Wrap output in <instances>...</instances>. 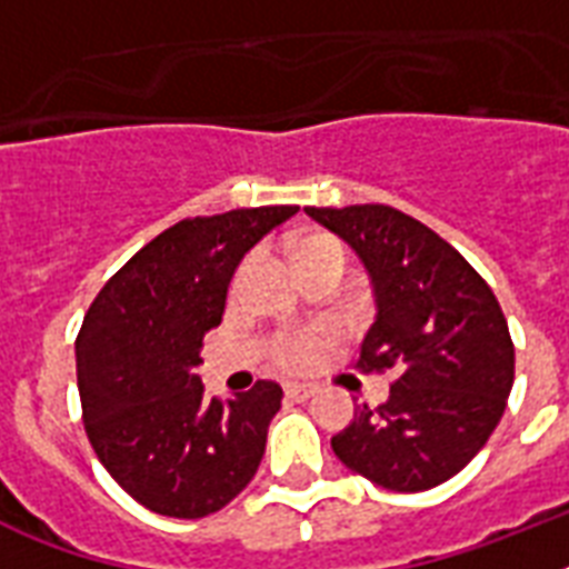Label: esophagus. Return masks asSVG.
<instances>
[{"mask_svg": "<svg viewBox=\"0 0 569 569\" xmlns=\"http://www.w3.org/2000/svg\"><path fill=\"white\" fill-rule=\"evenodd\" d=\"M312 392H316V387H310V383H286V398H292V401H307Z\"/></svg>", "mask_w": 569, "mask_h": 569, "instance_id": "obj_1", "label": "esophagus"}]
</instances>
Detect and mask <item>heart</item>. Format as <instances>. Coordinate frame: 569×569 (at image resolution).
<instances>
[{"instance_id": "obj_1", "label": "heart", "mask_w": 569, "mask_h": 569, "mask_svg": "<svg viewBox=\"0 0 569 569\" xmlns=\"http://www.w3.org/2000/svg\"><path fill=\"white\" fill-rule=\"evenodd\" d=\"M303 257H339L346 259V250L337 239H328V236H307V239L298 241L295 248V259ZM321 342V333L316 330H301V333H283V337L274 342V360L286 369H303V366L312 363L316 357V346Z\"/></svg>"}]
</instances>
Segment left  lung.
Here are the masks:
<instances>
[{
  "instance_id": "left-lung-1",
  "label": "left lung",
  "mask_w": 569,
  "mask_h": 569,
  "mask_svg": "<svg viewBox=\"0 0 569 569\" xmlns=\"http://www.w3.org/2000/svg\"><path fill=\"white\" fill-rule=\"evenodd\" d=\"M303 212L355 250L372 283L360 366L396 372L387 401L357 405L330 446L372 485L431 490L485 449L505 413L513 342L502 307L449 241L392 206Z\"/></svg>"
}]
</instances>
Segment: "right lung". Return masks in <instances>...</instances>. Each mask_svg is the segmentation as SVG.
I'll return each mask as SVG.
<instances>
[{
	"label": "right lung",
	"mask_w": 569,
	"mask_h": 569,
	"mask_svg": "<svg viewBox=\"0 0 569 569\" xmlns=\"http://www.w3.org/2000/svg\"><path fill=\"white\" fill-rule=\"evenodd\" d=\"M298 206L189 218L138 250L93 298L76 339L84 431L136 502L200 520L250 485L283 389L257 380L218 401L197 375L236 268Z\"/></svg>",
	"instance_id": "1"
}]
</instances>
